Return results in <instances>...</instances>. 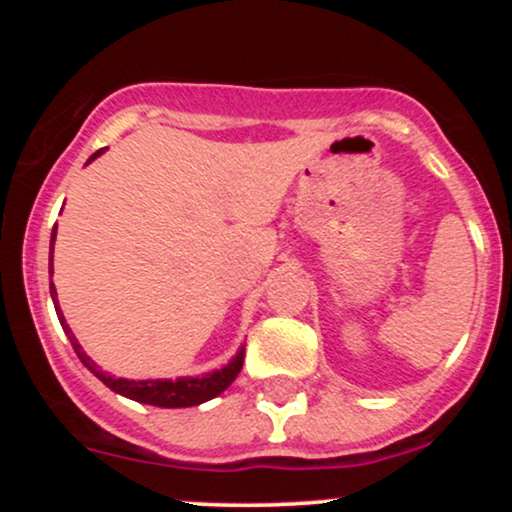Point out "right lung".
<instances>
[{"label": "right lung", "mask_w": 512, "mask_h": 512, "mask_svg": "<svg viewBox=\"0 0 512 512\" xmlns=\"http://www.w3.org/2000/svg\"><path fill=\"white\" fill-rule=\"evenodd\" d=\"M101 154H103V149L96 151V154L88 158V163H91L93 158L101 156ZM55 236H57V228H52V238H50V274H52V248H55ZM50 296H52V301L57 303L55 284H50ZM55 310H57V317H60L62 330L67 332L69 342H72L76 356H79V361L84 363V366L91 370V373L96 375V378L101 380L103 385H108L110 390L117 392V395L134 399V402L154 404V407H166V409L195 407V404L209 402V399H214L216 395H221V392L226 390V387L238 378L240 368H243L245 351L240 349L238 354L231 358V363H228V366H223L221 370H214V373H204L202 378H178V380H127V378H113V375L103 373V370L98 368L96 363H93L91 358L86 356V351L81 349V344L76 342V337L72 334V330H69V325H67V320H64L60 305H55Z\"/></svg>", "instance_id": "right-lung-1"}]
</instances>
